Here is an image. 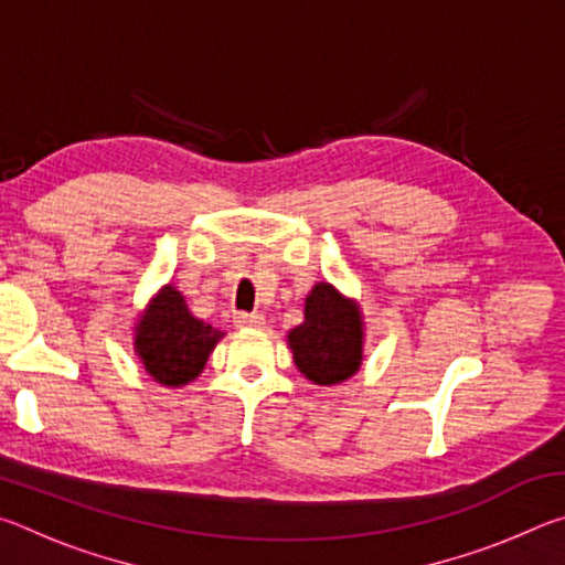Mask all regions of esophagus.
Masks as SVG:
<instances>
[{
  "instance_id": "34e87169",
  "label": "esophagus",
  "mask_w": 565,
  "mask_h": 565,
  "mask_svg": "<svg viewBox=\"0 0 565 565\" xmlns=\"http://www.w3.org/2000/svg\"><path fill=\"white\" fill-rule=\"evenodd\" d=\"M234 323L242 329H264L266 319H264V313H238Z\"/></svg>"
}]
</instances>
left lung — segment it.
I'll return each instance as SVG.
<instances>
[{
	"instance_id": "obj_1",
	"label": "left lung",
	"mask_w": 565,
	"mask_h": 565,
	"mask_svg": "<svg viewBox=\"0 0 565 565\" xmlns=\"http://www.w3.org/2000/svg\"><path fill=\"white\" fill-rule=\"evenodd\" d=\"M361 306L337 286L319 281L303 301V321L286 333L294 363L317 386H333L351 379L363 361Z\"/></svg>"
}]
</instances>
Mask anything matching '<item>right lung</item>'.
<instances>
[{
    "label": "right lung",
    "instance_id": "right-lung-1",
    "mask_svg": "<svg viewBox=\"0 0 565 565\" xmlns=\"http://www.w3.org/2000/svg\"><path fill=\"white\" fill-rule=\"evenodd\" d=\"M222 337L189 311L174 284H164L134 323V353L157 384L181 388L202 374Z\"/></svg>",
    "mask_w": 565,
    "mask_h": 565
}]
</instances>
